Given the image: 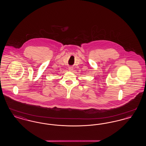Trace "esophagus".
Listing matches in <instances>:
<instances>
[{
	"mask_svg": "<svg viewBox=\"0 0 146 146\" xmlns=\"http://www.w3.org/2000/svg\"><path fill=\"white\" fill-rule=\"evenodd\" d=\"M73 70V67H70L69 68H68V70H70V71H72Z\"/></svg>",
	"mask_w": 146,
	"mask_h": 146,
	"instance_id": "1",
	"label": "esophagus"
}]
</instances>
